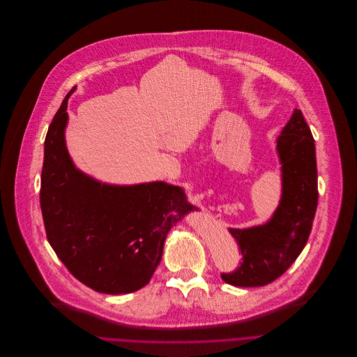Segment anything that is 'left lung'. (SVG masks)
<instances>
[{
	"label": "left lung",
	"mask_w": 357,
	"mask_h": 357,
	"mask_svg": "<svg viewBox=\"0 0 357 357\" xmlns=\"http://www.w3.org/2000/svg\"><path fill=\"white\" fill-rule=\"evenodd\" d=\"M301 112L294 109L277 139L282 165V197L273 218L249 229H231L242 253L241 266L221 273L236 287H260L278 278L303 252L318 205L315 144Z\"/></svg>",
	"instance_id": "1"
}]
</instances>
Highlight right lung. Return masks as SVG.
Returning <instances> with one entry per match:
<instances>
[{
    "label": "right lung",
    "mask_w": 357,
    "mask_h": 357,
    "mask_svg": "<svg viewBox=\"0 0 357 357\" xmlns=\"http://www.w3.org/2000/svg\"><path fill=\"white\" fill-rule=\"evenodd\" d=\"M53 116L40 177L46 238L79 281L104 294L145 287L173 225L192 209L180 187L162 181L119 187L79 172L67 153V100Z\"/></svg>",
    "instance_id": "add662e5"
}]
</instances>
